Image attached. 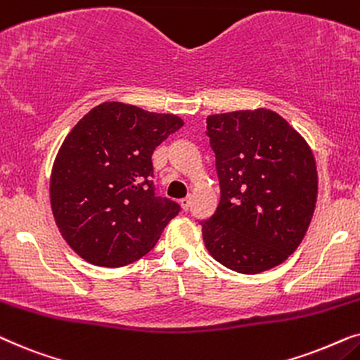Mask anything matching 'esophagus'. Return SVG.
I'll use <instances>...</instances> for the list:
<instances>
[{
  "instance_id": "esophagus-1",
  "label": "esophagus",
  "mask_w": 360,
  "mask_h": 360,
  "mask_svg": "<svg viewBox=\"0 0 360 360\" xmlns=\"http://www.w3.org/2000/svg\"><path fill=\"white\" fill-rule=\"evenodd\" d=\"M179 204H181V209H183L184 212H188L189 207H191V198H186V199H183V200H181Z\"/></svg>"
}]
</instances>
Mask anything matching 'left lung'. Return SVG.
Wrapping results in <instances>:
<instances>
[{
  "label": "left lung",
  "instance_id": "left-lung-1",
  "mask_svg": "<svg viewBox=\"0 0 360 360\" xmlns=\"http://www.w3.org/2000/svg\"><path fill=\"white\" fill-rule=\"evenodd\" d=\"M220 200L202 225L219 263L257 275L283 263L303 240L318 199L313 151L286 120L268 108L207 117Z\"/></svg>",
  "mask_w": 360,
  "mask_h": 360
}]
</instances>
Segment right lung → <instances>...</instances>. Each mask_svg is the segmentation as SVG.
<instances>
[{"instance_id":"right-lung-1","label":"right lung","mask_w":360,"mask_h":360,"mask_svg":"<svg viewBox=\"0 0 360 360\" xmlns=\"http://www.w3.org/2000/svg\"><path fill=\"white\" fill-rule=\"evenodd\" d=\"M183 124L172 113L103 102L72 128L49 189L57 227L77 255L117 268L156 245L181 207L155 194L151 155Z\"/></svg>"}]
</instances>
